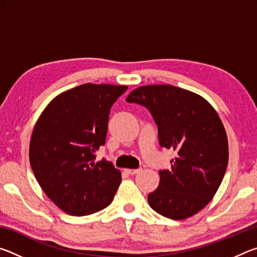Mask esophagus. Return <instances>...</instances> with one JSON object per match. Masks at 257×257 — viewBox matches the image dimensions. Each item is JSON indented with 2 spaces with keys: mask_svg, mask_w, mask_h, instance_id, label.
Masks as SVG:
<instances>
[{
  "mask_svg": "<svg viewBox=\"0 0 257 257\" xmlns=\"http://www.w3.org/2000/svg\"><path fill=\"white\" fill-rule=\"evenodd\" d=\"M139 171H141V169H125V172H127L130 176L136 175V173H138Z\"/></svg>",
  "mask_w": 257,
  "mask_h": 257,
  "instance_id": "obj_1",
  "label": "esophagus"
}]
</instances>
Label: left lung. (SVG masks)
I'll return each mask as SVG.
<instances>
[{"instance_id":"1","label":"left lung","mask_w":257,"mask_h":257,"mask_svg":"<svg viewBox=\"0 0 257 257\" xmlns=\"http://www.w3.org/2000/svg\"><path fill=\"white\" fill-rule=\"evenodd\" d=\"M128 103L146 107L158 125L159 143L177 152L170 170H160V184L149 194L150 206L172 220L196 214L214 196L228 165L227 134L207 101L171 85L138 87Z\"/></svg>"}]
</instances>
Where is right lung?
Wrapping results in <instances>:
<instances>
[{
  "instance_id": "add662e5",
  "label": "right lung",
  "mask_w": 257,
  "mask_h": 257,
  "mask_svg": "<svg viewBox=\"0 0 257 257\" xmlns=\"http://www.w3.org/2000/svg\"><path fill=\"white\" fill-rule=\"evenodd\" d=\"M127 87L84 84L56 96L42 113L30 139L29 161L44 193L70 215L111 204L121 172L110 161L95 163L105 144L111 106Z\"/></svg>"
}]
</instances>
